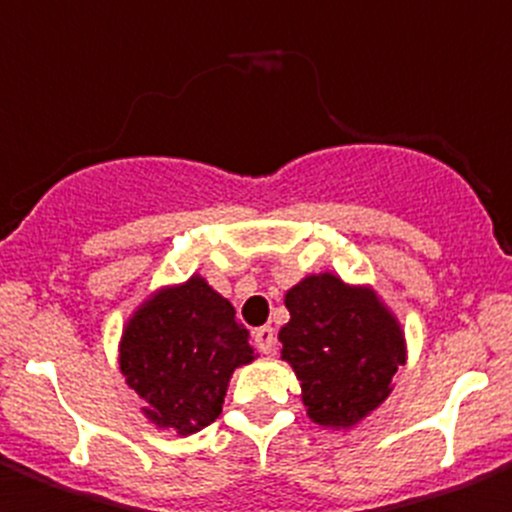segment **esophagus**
Masks as SVG:
<instances>
[{
  "label": "esophagus",
  "instance_id": "34e87169",
  "mask_svg": "<svg viewBox=\"0 0 512 512\" xmlns=\"http://www.w3.org/2000/svg\"><path fill=\"white\" fill-rule=\"evenodd\" d=\"M253 343L261 354H274L277 351V333L271 325H261V328L253 330Z\"/></svg>",
  "mask_w": 512,
  "mask_h": 512
}]
</instances>
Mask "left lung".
Segmentation results:
<instances>
[{
	"instance_id": "obj_1",
	"label": "left lung",
	"mask_w": 512,
	"mask_h": 512,
	"mask_svg": "<svg viewBox=\"0 0 512 512\" xmlns=\"http://www.w3.org/2000/svg\"><path fill=\"white\" fill-rule=\"evenodd\" d=\"M289 323L279 330L282 359L302 384L307 415L348 428L379 408L405 364V338L372 289L312 274L284 297Z\"/></svg>"
}]
</instances>
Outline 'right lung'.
Here are the masks:
<instances>
[{
	"label": "right lung",
	"instance_id": "right-lung-1",
	"mask_svg": "<svg viewBox=\"0 0 512 512\" xmlns=\"http://www.w3.org/2000/svg\"><path fill=\"white\" fill-rule=\"evenodd\" d=\"M248 361V330L202 277L140 305L120 343L122 377L146 405V418L179 436L220 415L230 374Z\"/></svg>",
	"mask_w": 512,
	"mask_h": 512
}]
</instances>
